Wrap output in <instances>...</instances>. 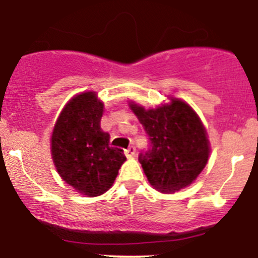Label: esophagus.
Masks as SVG:
<instances>
[{"label": "esophagus", "instance_id": "obj_1", "mask_svg": "<svg viewBox=\"0 0 258 258\" xmlns=\"http://www.w3.org/2000/svg\"><path fill=\"white\" fill-rule=\"evenodd\" d=\"M125 155L127 156V158H132V156H135L136 155V148L133 146L127 148V149L125 150Z\"/></svg>", "mask_w": 258, "mask_h": 258}]
</instances>
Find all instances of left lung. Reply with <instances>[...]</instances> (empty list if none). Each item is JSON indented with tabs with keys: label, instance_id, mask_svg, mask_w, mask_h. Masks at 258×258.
Wrapping results in <instances>:
<instances>
[{
	"label": "left lung",
	"instance_id": "obj_1",
	"mask_svg": "<svg viewBox=\"0 0 258 258\" xmlns=\"http://www.w3.org/2000/svg\"><path fill=\"white\" fill-rule=\"evenodd\" d=\"M170 100L154 109L130 102L150 141L139 162L153 188L164 194L190 185L210 155L206 128L197 112L184 100L173 97Z\"/></svg>",
	"mask_w": 258,
	"mask_h": 258
}]
</instances>
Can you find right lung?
<instances>
[{"mask_svg": "<svg viewBox=\"0 0 258 258\" xmlns=\"http://www.w3.org/2000/svg\"><path fill=\"white\" fill-rule=\"evenodd\" d=\"M104 103L96 92L74 96L59 114L51 137V154L59 176L86 197H98L111 188L123 150L110 147V136L100 128Z\"/></svg>", "mask_w": 258, "mask_h": 258, "instance_id": "right-lung-1", "label": "right lung"}]
</instances>
